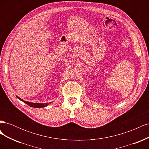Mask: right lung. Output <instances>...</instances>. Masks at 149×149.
Instances as JSON below:
<instances>
[{
	"mask_svg": "<svg viewBox=\"0 0 149 149\" xmlns=\"http://www.w3.org/2000/svg\"><path fill=\"white\" fill-rule=\"evenodd\" d=\"M17 97L18 99H19L20 100H21L22 101H23L24 102H25V104H28L29 106H30V107H44L45 106H47L48 104H42V103H33V102H27V101H24L23 100H22L21 98H20L19 97L17 96Z\"/></svg>",
	"mask_w": 149,
	"mask_h": 149,
	"instance_id": "obj_1",
	"label": "right lung"
}]
</instances>
